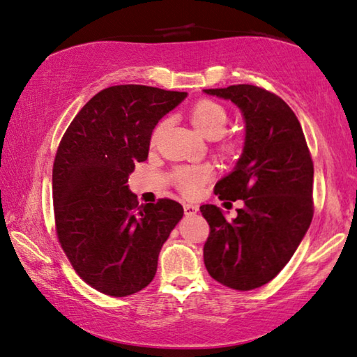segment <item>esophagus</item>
I'll return each mask as SVG.
<instances>
[{"mask_svg": "<svg viewBox=\"0 0 357 357\" xmlns=\"http://www.w3.org/2000/svg\"><path fill=\"white\" fill-rule=\"evenodd\" d=\"M183 209H185L186 217H193V215H196L197 212H199V207L195 206V204H185Z\"/></svg>", "mask_w": 357, "mask_h": 357, "instance_id": "1", "label": "esophagus"}]
</instances>
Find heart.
Listing matches in <instances>:
<instances>
[{"mask_svg":"<svg viewBox=\"0 0 357 357\" xmlns=\"http://www.w3.org/2000/svg\"><path fill=\"white\" fill-rule=\"evenodd\" d=\"M191 123L196 128L199 134H202L207 139H217L223 134L225 128L228 124V113L220 103L212 100H199L196 105L191 108L190 113ZM160 126L153 134V139H156L161 132ZM211 177V169L207 166H197V167H180L175 171V182H177L178 188L186 196H195L199 193L201 186L207 182Z\"/></svg>","mask_w":357,"mask_h":357,"instance_id":"b5f03b06","label":"heart"}]
</instances>
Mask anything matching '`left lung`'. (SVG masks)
Instances as JSON below:
<instances>
[{
	"instance_id": "8db88e82",
	"label": "left lung",
	"mask_w": 357,
	"mask_h": 357,
	"mask_svg": "<svg viewBox=\"0 0 357 357\" xmlns=\"http://www.w3.org/2000/svg\"><path fill=\"white\" fill-rule=\"evenodd\" d=\"M231 100L244 119V146L215 185L220 199H243L238 217L201 206L211 227L204 265L223 286L252 290L287 265L312 218V161L295 113L282 98L252 84L204 89Z\"/></svg>"
}]
</instances>
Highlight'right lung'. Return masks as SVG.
I'll return each mask as SVG.
<instances>
[{
    "mask_svg": "<svg viewBox=\"0 0 357 357\" xmlns=\"http://www.w3.org/2000/svg\"><path fill=\"white\" fill-rule=\"evenodd\" d=\"M186 96L140 84L107 87L81 108L60 142L52 169L59 243L98 292L126 297L145 289L182 220L177 201L139 206L128 180L135 162L148 158L158 121Z\"/></svg>",
    "mask_w": 357,
    "mask_h": 357,
    "instance_id": "1",
    "label": "right lung"
}]
</instances>
